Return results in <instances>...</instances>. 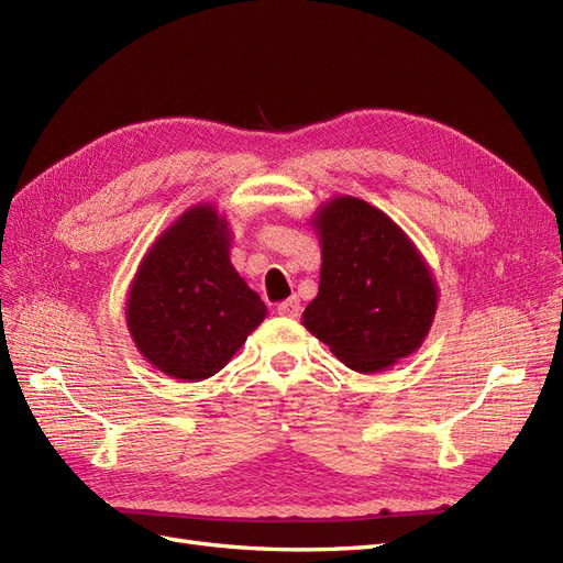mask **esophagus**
<instances>
[{
	"instance_id": "esophagus-1",
	"label": "esophagus",
	"mask_w": 563,
	"mask_h": 563,
	"mask_svg": "<svg viewBox=\"0 0 563 563\" xmlns=\"http://www.w3.org/2000/svg\"><path fill=\"white\" fill-rule=\"evenodd\" d=\"M277 312L282 314V317H298V312H300V300L296 298V296H291V298H286L284 302H279L277 305Z\"/></svg>"
}]
</instances>
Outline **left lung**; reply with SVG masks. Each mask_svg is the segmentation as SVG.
<instances>
[{
    "mask_svg": "<svg viewBox=\"0 0 563 563\" xmlns=\"http://www.w3.org/2000/svg\"><path fill=\"white\" fill-rule=\"evenodd\" d=\"M312 228L321 272L302 327L360 373L385 371L413 354L432 327L439 294L406 232L356 197L331 199Z\"/></svg>",
    "mask_w": 563,
    "mask_h": 563,
    "instance_id": "obj_1",
    "label": "left lung"
}]
</instances>
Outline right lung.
I'll list each match as a JSON object with an SVG mask.
<instances>
[{
    "label": "right lung",
    "instance_id": "right-lung-1",
    "mask_svg": "<svg viewBox=\"0 0 563 563\" xmlns=\"http://www.w3.org/2000/svg\"><path fill=\"white\" fill-rule=\"evenodd\" d=\"M267 308L230 263L228 220L211 203L187 209L135 272L126 327L162 373L203 380L223 368Z\"/></svg>",
    "mask_w": 563,
    "mask_h": 563
}]
</instances>
